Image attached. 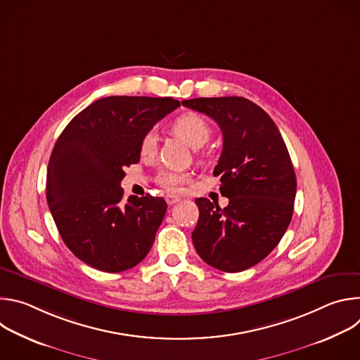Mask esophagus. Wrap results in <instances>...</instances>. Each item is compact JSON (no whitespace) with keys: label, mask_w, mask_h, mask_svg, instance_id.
Segmentation results:
<instances>
[{"label":"esophagus","mask_w":360,"mask_h":360,"mask_svg":"<svg viewBox=\"0 0 360 360\" xmlns=\"http://www.w3.org/2000/svg\"><path fill=\"white\" fill-rule=\"evenodd\" d=\"M181 199L179 198H176V196H172V195H168L167 196V203L168 205H175V203H178Z\"/></svg>","instance_id":"obj_1"}]
</instances>
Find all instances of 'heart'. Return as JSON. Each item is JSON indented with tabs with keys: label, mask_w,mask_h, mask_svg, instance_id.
<instances>
[{
	"label": "heart",
	"mask_w": 360,
	"mask_h": 360,
	"mask_svg": "<svg viewBox=\"0 0 360 360\" xmlns=\"http://www.w3.org/2000/svg\"><path fill=\"white\" fill-rule=\"evenodd\" d=\"M172 129L176 135L185 139L192 148H200L203 143H207L211 136V127L196 112H185L179 115L172 122ZM157 148V136L153 132H148L143 135L141 141V153L145 157L152 155ZM188 179V175L179 171L165 169L162 171L157 181L158 184L168 192L176 193L181 191V185Z\"/></svg>",
	"instance_id": "1"
}]
</instances>
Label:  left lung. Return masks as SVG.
Returning a JSON list of instances; mask_svg holds the SVG:
<instances>
[{
  "label": "left lung",
  "instance_id": "obj_1",
  "mask_svg": "<svg viewBox=\"0 0 360 360\" xmlns=\"http://www.w3.org/2000/svg\"><path fill=\"white\" fill-rule=\"evenodd\" d=\"M182 105L211 117L224 148L215 176L228 207L198 198L192 242L200 258L224 272H240L274 250L286 232L296 195V175L272 118L242 96L193 98Z\"/></svg>",
  "mask_w": 360,
  "mask_h": 360
}]
</instances>
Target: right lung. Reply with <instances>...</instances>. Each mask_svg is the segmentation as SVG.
Masks as SVG:
<instances>
[{"instance_id": "add662e5", "label": "right lung", "mask_w": 360, "mask_h": 360, "mask_svg": "<svg viewBox=\"0 0 360 360\" xmlns=\"http://www.w3.org/2000/svg\"><path fill=\"white\" fill-rule=\"evenodd\" d=\"M179 107L172 98H101L65 127L51 153L46 202L57 229L77 258L117 274L138 265L155 240L167 202L129 196L124 168L138 164L141 141Z\"/></svg>"}]
</instances>
